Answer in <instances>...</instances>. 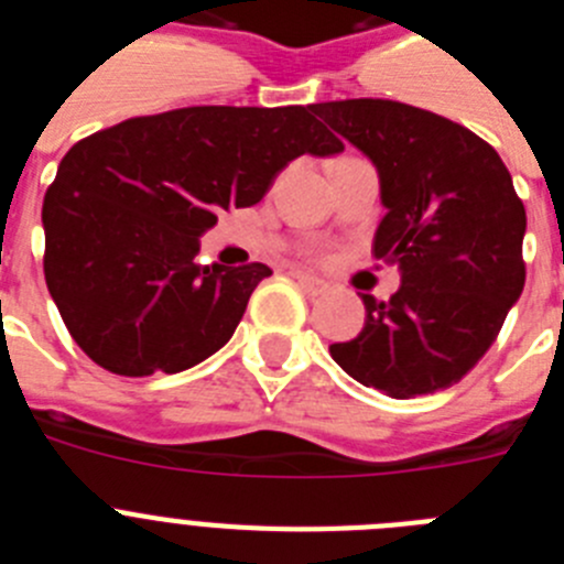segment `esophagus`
<instances>
[{
	"instance_id": "obj_1",
	"label": "esophagus",
	"mask_w": 564,
	"mask_h": 564,
	"mask_svg": "<svg viewBox=\"0 0 564 564\" xmlns=\"http://www.w3.org/2000/svg\"><path fill=\"white\" fill-rule=\"evenodd\" d=\"M293 279H296L299 285L305 288L311 296H318V293H325L327 291V282L325 279H318L313 276V273H305V271H293Z\"/></svg>"
}]
</instances>
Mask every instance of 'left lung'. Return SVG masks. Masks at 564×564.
Listing matches in <instances>:
<instances>
[{"label":"left lung","instance_id":"8db88e82","mask_svg":"<svg viewBox=\"0 0 564 564\" xmlns=\"http://www.w3.org/2000/svg\"><path fill=\"white\" fill-rule=\"evenodd\" d=\"M372 161L387 208L372 253L395 262L390 302L361 293L356 338L333 361L364 387L415 398L460 381L525 285V206L500 154L460 123L383 98L313 104Z\"/></svg>","mask_w":564,"mask_h":564}]
</instances>
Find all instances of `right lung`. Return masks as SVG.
Masks as SVG:
<instances>
[{
  "instance_id": "obj_1",
  "label": "right lung",
  "mask_w": 564,
  "mask_h": 564,
  "mask_svg": "<svg viewBox=\"0 0 564 564\" xmlns=\"http://www.w3.org/2000/svg\"><path fill=\"white\" fill-rule=\"evenodd\" d=\"M341 149L313 104L172 109L78 141L42 206L44 279L69 336L115 376L206 361L271 268L200 265V237L299 154Z\"/></svg>"
}]
</instances>
